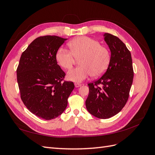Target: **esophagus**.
<instances>
[{
  "label": "esophagus",
  "mask_w": 155,
  "mask_h": 155,
  "mask_svg": "<svg viewBox=\"0 0 155 155\" xmlns=\"http://www.w3.org/2000/svg\"><path fill=\"white\" fill-rule=\"evenodd\" d=\"M74 85H75V87H76V88H78V87H81V84L78 83H74Z\"/></svg>",
  "instance_id": "34e87169"
}]
</instances>
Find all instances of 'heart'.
Listing matches in <instances>:
<instances>
[{"label": "heart", "mask_w": 155, "mask_h": 155, "mask_svg": "<svg viewBox=\"0 0 155 155\" xmlns=\"http://www.w3.org/2000/svg\"><path fill=\"white\" fill-rule=\"evenodd\" d=\"M68 46L70 51L60 48L55 54L58 64L65 70L71 68L76 59H79L80 66L68 72V80L81 82L89 76L98 77L105 72L110 63V52L106 47L100 45L99 41L81 36L70 41Z\"/></svg>", "instance_id": "heart-1"}]
</instances>
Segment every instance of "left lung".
<instances>
[{"label": "left lung", "instance_id": "1", "mask_svg": "<svg viewBox=\"0 0 155 155\" xmlns=\"http://www.w3.org/2000/svg\"><path fill=\"white\" fill-rule=\"evenodd\" d=\"M111 56L103 76L88 84L89 94L85 101L87 110L101 119L117 114L128 100L134 72L130 51L118 37L104 34Z\"/></svg>", "mask_w": 155, "mask_h": 155}]
</instances>
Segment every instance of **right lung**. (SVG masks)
<instances>
[{
  "label": "right lung",
  "mask_w": 155,
  "mask_h": 155,
  "mask_svg": "<svg viewBox=\"0 0 155 155\" xmlns=\"http://www.w3.org/2000/svg\"><path fill=\"white\" fill-rule=\"evenodd\" d=\"M55 35L37 37L23 51L17 68V79L23 104L39 118L50 120L61 114L74 88L63 81L65 73L55 54L64 41Z\"/></svg>",
  "instance_id": "add662e5"
}]
</instances>
